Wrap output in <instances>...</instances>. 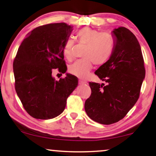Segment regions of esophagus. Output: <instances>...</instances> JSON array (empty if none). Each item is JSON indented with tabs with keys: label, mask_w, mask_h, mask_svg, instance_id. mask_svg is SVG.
Wrapping results in <instances>:
<instances>
[{
	"label": "esophagus",
	"mask_w": 156,
	"mask_h": 156,
	"mask_svg": "<svg viewBox=\"0 0 156 156\" xmlns=\"http://www.w3.org/2000/svg\"><path fill=\"white\" fill-rule=\"evenodd\" d=\"M78 83H79V84H80V85H85V84H86V83H87V82H86V81L82 80H78Z\"/></svg>",
	"instance_id": "1"
}]
</instances>
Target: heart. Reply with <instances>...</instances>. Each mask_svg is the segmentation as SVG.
<instances>
[{"instance_id":"heart-1","label":"heart","mask_w":156,"mask_h":156,"mask_svg":"<svg viewBox=\"0 0 156 156\" xmlns=\"http://www.w3.org/2000/svg\"><path fill=\"white\" fill-rule=\"evenodd\" d=\"M76 38L82 45H87L83 53L84 59L78 60L69 66V73L79 78H85L92 70L94 62L96 65L106 63L112 55L114 48V40L110 34L101 33L96 29L85 27L77 32ZM75 50V41L69 38L63 46L64 57L72 59Z\"/></svg>"}]
</instances>
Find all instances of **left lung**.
I'll return each mask as SVG.
<instances>
[{
	"label": "left lung",
	"mask_w": 156,
	"mask_h": 156,
	"mask_svg": "<svg viewBox=\"0 0 156 156\" xmlns=\"http://www.w3.org/2000/svg\"><path fill=\"white\" fill-rule=\"evenodd\" d=\"M114 48L95 74L107 83L90 82L92 93L85 102L87 115L103 125L117 122L137 101L145 78L144 62L139 41L125 27L112 31Z\"/></svg>",
	"instance_id": "left-lung-1"
}]
</instances>
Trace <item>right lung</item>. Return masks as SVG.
<instances>
[{
	"label": "right lung",
	"mask_w": 156,
	"mask_h": 156,
	"mask_svg": "<svg viewBox=\"0 0 156 156\" xmlns=\"http://www.w3.org/2000/svg\"><path fill=\"white\" fill-rule=\"evenodd\" d=\"M66 23L41 26L28 34L13 62L15 90L23 106L36 119L48 120L63 112L66 99L78 86V78L66 73L55 80L52 73H66L63 46L73 31Z\"/></svg>",
	"instance_id": "obj_1"
}]
</instances>
